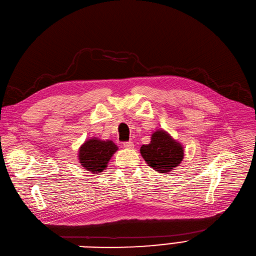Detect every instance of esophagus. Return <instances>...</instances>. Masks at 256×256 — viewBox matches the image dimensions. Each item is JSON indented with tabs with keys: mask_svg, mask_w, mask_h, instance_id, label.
Returning a JSON list of instances; mask_svg holds the SVG:
<instances>
[{
	"mask_svg": "<svg viewBox=\"0 0 256 256\" xmlns=\"http://www.w3.org/2000/svg\"><path fill=\"white\" fill-rule=\"evenodd\" d=\"M124 146L126 148H134V143H132V141H128V142L124 143Z\"/></svg>",
	"mask_w": 256,
	"mask_h": 256,
	"instance_id": "1",
	"label": "esophagus"
}]
</instances>
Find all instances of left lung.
<instances>
[{
  "label": "left lung",
  "mask_w": 256,
  "mask_h": 256,
  "mask_svg": "<svg viewBox=\"0 0 256 256\" xmlns=\"http://www.w3.org/2000/svg\"><path fill=\"white\" fill-rule=\"evenodd\" d=\"M140 152L148 166L161 174H168L178 168L184 158L181 143L163 130L154 132L150 142L142 146Z\"/></svg>",
  "instance_id": "1"
}]
</instances>
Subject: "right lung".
<instances>
[{"label": "right lung", "mask_w": 256, "mask_h": 256, "mask_svg": "<svg viewBox=\"0 0 256 256\" xmlns=\"http://www.w3.org/2000/svg\"><path fill=\"white\" fill-rule=\"evenodd\" d=\"M118 150V146L112 140H102L91 138L80 146L78 160L82 168L88 172H102L108 168L112 156Z\"/></svg>", "instance_id": "right-lung-1"}]
</instances>
